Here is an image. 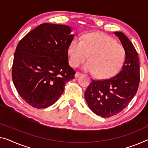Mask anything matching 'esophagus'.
Here are the masks:
<instances>
[{"mask_svg":"<svg viewBox=\"0 0 148 148\" xmlns=\"http://www.w3.org/2000/svg\"><path fill=\"white\" fill-rule=\"evenodd\" d=\"M80 75H81V73H79V72H76L75 75V77L76 78H77V77H79L80 76Z\"/></svg>","mask_w":148,"mask_h":148,"instance_id":"1","label":"esophagus"}]
</instances>
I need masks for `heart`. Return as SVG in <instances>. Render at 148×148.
Returning a JSON list of instances; mask_svg holds the SVG:
<instances>
[{"label":"heart","instance_id":"heart-1","mask_svg":"<svg viewBox=\"0 0 148 148\" xmlns=\"http://www.w3.org/2000/svg\"><path fill=\"white\" fill-rule=\"evenodd\" d=\"M68 53L70 64L75 67L88 58L90 62L84 65L83 69L101 79H110L119 73L126 58L124 47L103 33L88 34L82 42L73 39Z\"/></svg>","mask_w":148,"mask_h":148}]
</instances>
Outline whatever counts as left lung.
Returning a JSON list of instances; mask_svg holds the SVG:
<instances>
[{"label": "left lung", "mask_w": 148, "mask_h": 148, "mask_svg": "<svg viewBox=\"0 0 148 148\" xmlns=\"http://www.w3.org/2000/svg\"><path fill=\"white\" fill-rule=\"evenodd\" d=\"M126 51L122 70L112 78L92 81L85 92L88 107L103 118L117 114L126 107L138 90L140 61L132 43L124 33L115 32Z\"/></svg>", "instance_id": "1"}]
</instances>
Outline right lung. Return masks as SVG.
<instances>
[{"label": "right lung", "instance_id": "1", "mask_svg": "<svg viewBox=\"0 0 148 148\" xmlns=\"http://www.w3.org/2000/svg\"><path fill=\"white\" fill-rule=\"evenodd\" d=\"M67 25L45 23L20 41L14 56L12 81L20 96L36 108L51 106L74 79L68 49L73 40Z\"/></svg>", "mask_w": 148, "mask_h": 148}]
</instances>
